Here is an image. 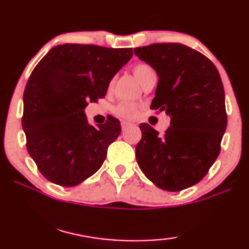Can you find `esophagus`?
Segmentation results:
<instances>
[{
	"instance_id": "obj_1",
	"label": "esophagus",
	"mask_w": 249,
	"mask_h": 249,
	"mask_svg": "<svg viewBox=\"0 0 249 249\" xmlns=\"http://www.w3.org/2000/svg\"><path fill=\"white\" fill-rule=\"evenodd\" d=\"M129 127H130V124H129V122H122V124H121V128H122V130H124V131Z\"/></svg>"
}]
</instances>
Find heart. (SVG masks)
<instances>
[{
	"instance_id": "heart-1",
	"label": "heart",
	"mask_w": 249,
	"mask_h": 249,
	"mask_svg": "<svg viewBox=\"0 0 249 249\" xmlns=\"http://www.w3.org/2000/svg\"><path fill=\"white\" fill-rule=\"evenodd\" d=\"M132 72H134L135 76L137 77V80L140 81L142 85H143L145 80H147L152 74H156L154 70L146 63H138L132 67ZM114 80H112L109 86L113 85ZM138 112V105L135 104V103L130 102H121L120 104H118L114 108V113L122 119H127V120H130V119H134L137 115Z\"/></svg>"
}]
</instances>
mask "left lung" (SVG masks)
Wrapping results in <instances>:
<instances>
[{"label":"left lung","instance_id":"1","mask_svg":"<svg viewBox=\"0 0 249 249\" xmlns=\"http://www.w3.org/2000/svg\"><path fill=\"white\" fill-rule=\"evenodd\" d=\"M134 53L159 76L151 108L172 117L162 136L141 124L136 159L158 188L182 191L199 183L221 152L227 128L224 88L205 54L180 43H154Z\"/></svg>","mask_w":249,"mask_h":249}]
</instances>
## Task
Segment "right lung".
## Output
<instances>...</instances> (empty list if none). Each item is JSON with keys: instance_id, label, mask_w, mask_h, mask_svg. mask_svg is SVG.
Masks as SVG:
<instances>
[{"instance_id": "add662e5", "label": "right lung", "mask_w": 249, "mask_h": 249, "mask_svg": "<svg viewBox=\"0 0 249 249\" xmlns=\"http://www.w3.org/2000/svg\"><path fill=\"white\" fill-rule=\"evenodd\" d=\"M131 56V48L61 44L35 66L24 91L21 124L28 153L48 180L70 188L101 168L120 135V121L109 117L93 127L83 109L104 98Z\"/></svg>"}]
</instances>
